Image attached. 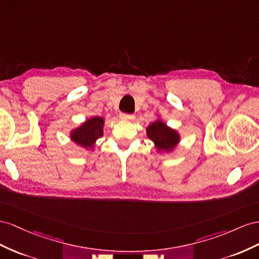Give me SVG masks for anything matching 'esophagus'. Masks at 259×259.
<instances>
[{"label":"esophagus","mask_w":259,"mask_h":259,"mask_svg":"<svg viewBox=\"0 0 259 259\" xmlns=\"http://www.w3.org/2000/svg\"><path fill=\"white\" fill-rule=\"evenodd\" d=\"M119 117L123 120H132L135 118V115L132 114H127V113H120Z\"/></svg>","instance_id":"34e87169"}]
</instances>
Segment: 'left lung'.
<instances>
[{
	"instance_id": "1",
	"label": "left lung",
	"mask_w": 259,
	"mask_h": 259,
	"mask_svg": "<svg viewBox=\"0 0 259 259\" xmlns=\"http://www.w3.org/2000/svg\"><path fill=\"white\" fill-rule=\"evenodd\" d=\"M149 137L156 144L158 150L169 151L179 142V135L175 130L166 127V124L158 120L153 122L146 130Z\"/></svg>"
}]
</instances>
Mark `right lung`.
Segmentation results:
<instances>
[{
    "label": "right lung",
    "instance_id": "add662e5",
    "mask_svg": "<svg viewBox=\"0 0 259 259\" xmlns=\"http://www.w3.org/2000/svg\"><path fill=\"white\" fill-rule=\"evenodd\" d=\"M103 124L104 120L102 117H93L72 131L71 140L83 147H91L98 139L103 137Z\"/></svg>",
    "mask_w": 259,
    "mask_h": 259
}]
</instances>
